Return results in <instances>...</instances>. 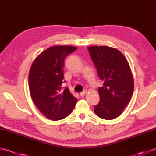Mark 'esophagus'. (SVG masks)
<instances>
[{
  "label": "esophagus",
  "mask_w": 156,
  "mask_h": 156,
  "mask_svg": "<svg viewBox=\"0 0 156 156\" xmlns=\"http://www.w3.org/2000/svg\"><path fill=\"white\" fill-rule=\"evenodd\" d=\"M86 93H87V90H83V91H82V92H80V97H83L86 94Z\"/></svg>",
  "instance_id": "34e87169"
}]
</instances>
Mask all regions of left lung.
Wrapping results in <instances>:
<instances>
[{
    "label": "left lung",
    "instance_id": "obj_1",
    "mask_svg": "<svg viewBox=\"0 0 156 156\" xmlns=\"http://www.w3.org/2000/svg\"><path fill=\"white\" fill-rule=\"evenodd\" d=\"M88 50L98 76L103 82L98 88L100 101L94 106L98 117L112 120L120 115L133 94L134 82L125 56L108 46H91Z\"/></svg>",
    "mask_w": 156,
    "mask_h": 156
}]
</instances>
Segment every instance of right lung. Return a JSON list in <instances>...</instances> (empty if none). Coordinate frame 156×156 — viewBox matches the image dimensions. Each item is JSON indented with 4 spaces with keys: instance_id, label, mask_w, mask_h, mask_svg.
Here are the masks:
<instances>
[{
    "instance_id": "obj_1",
    "label": "right lung",
    "mask_w": 156,
    "mask_h": 156,
    "mask_svg": "<svg viewBox=\"0 0 156 156\" xmlns=\"http://www.w3.org/2000/svg\"><path fill=\"white\" fill-rule=\"evenodd\" d=\"M76 49L69 45L49 48L36 58L29 71V86L33 101L43 115L51 120L67 117L77 102L68 87L63 88L62 85L64 59Z\"/></svg>"
}]
</instances>
